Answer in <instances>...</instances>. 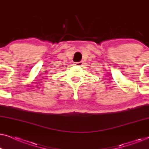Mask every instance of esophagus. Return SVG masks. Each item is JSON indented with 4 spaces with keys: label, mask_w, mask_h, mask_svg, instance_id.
Wrapping results in <instances>:
<instances>
[{
    "label": "esophagus",
    "mask_w": 149,
    "mask_h": 149,
    "mask_svg": "<svg viewBox=\"0 0 149 149\" xmlns=\"http://www.w3.org/2000/svg\"><path fill=\"white\" fill-rule=\"evenodd\" d=\"M83 62H82V61H81V62L75 63V65H77V66H83Z\"/></svg>",
    "instance_id": "34e87169"
}]
</instances>
